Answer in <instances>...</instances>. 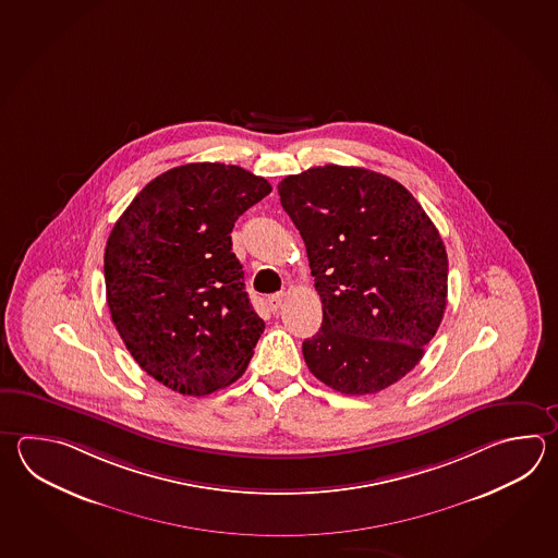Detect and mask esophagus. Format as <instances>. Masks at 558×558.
Segmentation results:
<instances>
[{"instance_id":"obj_1","label":"esophagus","mask_w":558,"mask_h":558,"mask_svg":"<svg viewBox=\"0 0 558 558\" xmlns=\"http://www.w3.org/2000/svg\"><path fill=\"white\" fill-rule=\"evenodd\" d=\"M266 302H268V307H270L272 312H278L280 306H282V302H284V294H274V296L268 298Z\"/></svg>"}]
</instances>
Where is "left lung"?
Segmentation results:
<instances>
[{"label": "left lung", "instance_id": "8db88e82", "mask_svg": "<svg viewBox=\"0 0 558 558\" xmlns=\"http://www.w3.org/2000/svg\"><path fill=\"white\" fill-rule=\"evenodd\" d=\"M306 244L322 328L302 343L322 384L377 393L420 364L444 319L447 252L413 194L360 167H314L278 184Z\"/></svg>", "mask_w": 558, "mask_h": 558}]
</instances>
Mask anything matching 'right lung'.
Segmentation results:
<instances>
[{
  "instance_id": "1",
  "label": "right lung",
  "mask_w": 558,
  "mask_h": 558,
  "mask_svg": "<svg viewBox=\"0 0 558 558\" xmlns=\"http://www.w3.org/2000/svg\"><path fill=\"white\" fill-rule=\"evenodd\" d=\"M270 191L234 165L191 162L148 182L114 222L105 246L114 328L172 391L208 396L251 362L264 319L244 290L230 232Z\"/></svg>"
}]
</instances>
